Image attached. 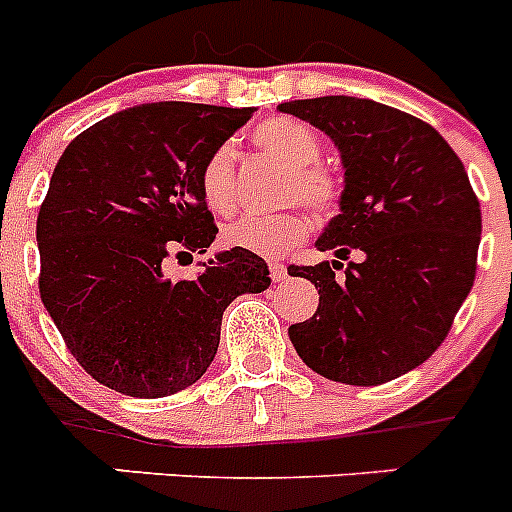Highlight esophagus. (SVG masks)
<instances>
[{"instance_id":"1","label":"esophagus","mask_w":512,"mask_h":512,"mask_svg":"<svg viewBox=\"0 0 512 512\" xmlns=\"http://www.w3.org/2000/svg\"><path fill=\"white\" fill-rule=\"evenodd\" d=\"M269 274H271V279H274V282H284V279H287V266L279 264V261H271Z\"/></svg>"}]
</instances>
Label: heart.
Here are the masks:
<instances>
[{"label":"heart","mask_w":512,"mask_h":512,"mask_svg":"<svg viewBox=\"0 0 512 512\" xmlns=\"http://www.w3.org/2000/svg\"><path fill=\"white\" fill-rule=\"evenodd\" d=\"M253 146L269 153L284 166L292 169L287 182L289 197L307 202L312 210L336 212L341 200V187L336 176L318 164L323 156V140L310 125L292 117H274L261 122L253 130ZM200 189L207 207L217 215H228L235 207V148L230 143L217 146L207 156L200 174ZM310 230L307 220L297 212L266 217H241L223 228V243L228 248L261 253V256H277L302 241Z\"/></svg>","instance_id":"b5f03b06"}]
</instances>
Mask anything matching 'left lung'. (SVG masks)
Returning a JSON list of instances; mask_svg holds the SVG:
<instances>
[{"instance_id": "8db88e82", "label": "left lung", "mask_w": 512, "mask_h": 512, "mask_svg": "<svg viewBox=\"0 0 512 512\" xmlns=\"http://www.w3.org/2000/svg\"><path fill=\"white\" fill-rule=\"evenodd\" d=\"M277 110L323 130L343 164L341 212L315 241L336 259L289 266L320 295L310 320L289 325V341L333 382L402 377L449 336L477 274L482 212L464 164L428 122L374 99H295ZM351 252L362 259L341 278Z\"/></svg>"}]
</instances>
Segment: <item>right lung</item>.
Segmentation results:
<instances>
[{"label":"right lung","mask_w":512,"mask_h":512,"mask_svg":"<svg viewBox=\"0 0 512 512\" xmlns=\"http://www.w3.org/2000/svg\"><path fill=\"white\" fill-rule=\"evenodd\" d=\"M253 107L151 102L76 135L38 212L40 300L74 359L130 397H166L212 364L223 312L271 284L243 248L194 279L164 277L169 256L205 253L217 225L200 189L207 156Z\"/></svg>","instance_id":"obj_1"}]
</instances>
